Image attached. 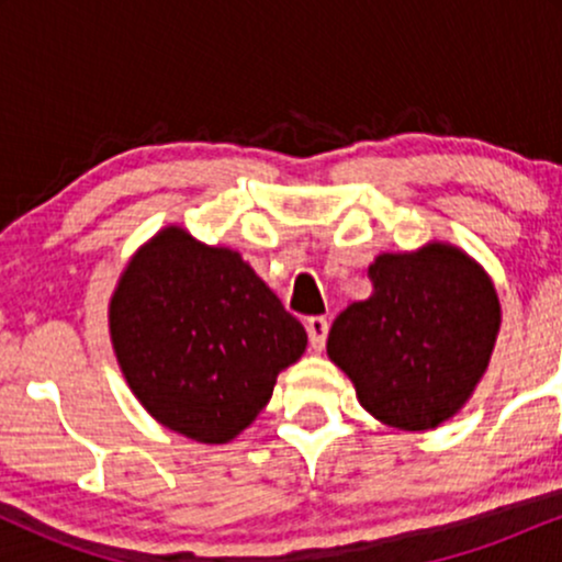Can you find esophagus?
<instances>
[{
    "label": "esophagus",
    "instance_id": "obj_1",
    "mask_svg": "<svg viewBox=\"0 0 562 562\" xmlns=\"http://www.w3.org/2000/svg\"><path fill=\"white\" fill-rule=\"evenodd\" d=\"M327 330H330V322L325 317H312L306 322V333H308V340H312L314 351H322V348H325Z\"/></svg>",
    "mask_w": 562,
    "mask_h": 562
}]
</instances>
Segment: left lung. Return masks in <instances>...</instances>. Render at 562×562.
<instances>
[{
    "label": "left lung",
    "instance_id": "obj_1",
    "mask_svg": "<svg viewBox=\"0 0 562 562\" xmlns=\"http://www.w3.org/2000/svg\"><path fill=\"white\" fill-rule=\"evenodd\" d=\"M370 280V299L333 322L327 357L375 420L434 430L470 402L492 362L502 325L492 277L460 245L430 240L375 256Z\"/></svg>",
    "mask_w": 562,
    "mask_h": 562
}]
</instances>
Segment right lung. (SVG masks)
<instances>
[{
    "instance_id": "right-lung-1",
    "label": "right lung",
    "mask_w": 562,
    "mask_h": 562,
    "mask_svg": "<svg viewBox=\"0 0 562 562\" xmlns=\"http://www.w3.org/2000/svg\"><path fill=\"white\" fill-rule=\"evenodd\" d=\"M115 362L147 415L198 443L240 436L306 330L227 245L169 224L128 259L108 303Z\"/></svg>"
}]
</instances>
